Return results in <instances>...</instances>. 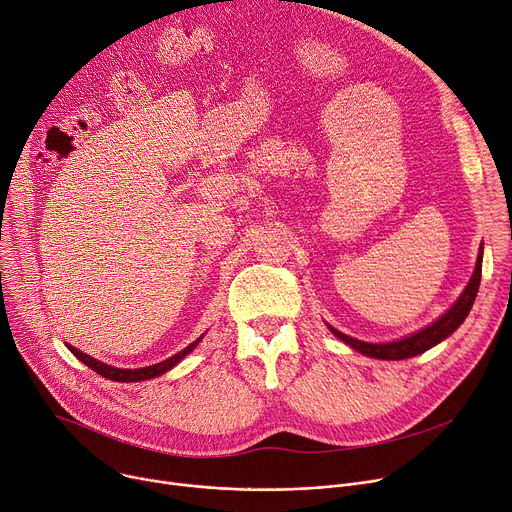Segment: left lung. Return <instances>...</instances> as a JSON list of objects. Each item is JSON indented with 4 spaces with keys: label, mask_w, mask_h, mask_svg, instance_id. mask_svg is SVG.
Wrapping results in <instances>:
<instances>
[{
    "label": "left lung",
    "mask_w": 512,
    "mask_h": 512,
    "mask_svg": "<svg viewBox=\"0 0 512 512\" xmlns=\"http://www.w3.org/2000/svg\"><path fill=\"white\" fill-rule=\"evenodd\" d=\"M480 279H482V248H480V256H478V262H476V270H474V274H471V279H469L465 291L455 301V305L445 313V316H441L435 324L426 326L424 330H420V332H416L408 338H402V340H396V342H385V344H369V342H361L357 338H350V336L334 330L332 326H330V330L342 342H346L348 346H352L355 350L363 352V355L373 357V359L402 361V359L422 355L424 350L437 346L441 340L451 336L463 324L471 305H474V301H476V295H478V289H480Z\"/></svg>",
    "instance_id": "8db88e82"
}]
</instances>
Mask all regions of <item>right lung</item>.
I'll return each instance as SVG.
<instances>
[{
	"instance_id": "1",
	"label": "right lung",
	"mask_w": 512,
	"mask_h": 512,
	"mask_svg": "<svg viewBox=\"0 0 512 512\" xmlns=\"http://www.w3.org/2000/svg\"><path fill=\"white\" fill-rule=\"evenodd\" d=\"M201 338H203V336H201ZM201 338H199V340H201ZM199 340H194L190 346H186L184 350L176 352L174 357H170V359H166V361H162V363H157V365H151V367H141V369H116V367L104 365V363H100V361L88 357L86 352L77 350V348H73V346H67V348L73 352V357L80 359L84 365H88V367H90L92 371H96L98 375H102V377H106V379H110V381L131 383V381H145V379H151V377H157V375H162V373L170 371L174 365H178V363L188 355V352H190L196 344H199Z\"/></svg>"
}]
</instances>
